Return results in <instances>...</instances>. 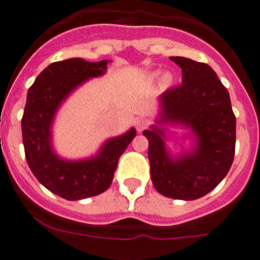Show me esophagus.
Returning <instances> with one entry per match:
<instances>
[{"label":"esophagus","mask_w":260,"mask_h":260,"mask_svg":"<svg viewBox=\"0 0 260 260\" xmlns=\"http://www.w3.org/2000/svg\"><path fill=\"white\" fill-rule=\"evenodd\" d=\"M135 125H136V130L140 131L141 133V131L145 129V127L149 125V120L148 119H138L136 120Z\"/></svg>","instance_id":"obj_1"}]
</instances>
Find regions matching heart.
<instances>
[{
    "label": "heart",
    "instance_id": "1",
    "mask_svg": "<svg viewBox=\"0 0 260 260\" xmlns=\"http://www.w3.org/2000/svg\"><path fill=\"white\" fill-rule=\"evenodd\" d=\"M158 76H159L158 73H154L153 78H156ZM172 81H173V77H172L171 73H166L161 76V83H163L164 86H169V84L172 83Z\"/></svg>",
    "mask_w": 260,
    "mask_h": 260
}]
</instances>
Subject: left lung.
I'll list each match as a JSON object with an SVG mask.
<instances>
[{"mask_svg": "<svg viewBox=\"0 0 260 260\" xmlns=\"http://www.w3.org/2000/svg\"><path fill=\"white\" fill-rule=\"evenodd\" d=\"M182 69V84L159 96L156 125L144 130L148 139L151 182L174 200L204 197L225 178L234 160L236 120L230 96L214 69L183 56H171ZM166 124L191 130L194 145L173 156L166 148Z\"/></svg>", "mask_w": 260, "mask_h": 260, "instance_id": "1", "label": "left lung"}]
</instances>
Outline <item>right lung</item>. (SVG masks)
Masks as SVG:
<instances>
[{
    "label": "right lung",
    "instance_id": "obj_1",
    "mask_svg": "<svg viewBox=\"0 0 260 260\" xmlns=\"http://www.w3.org/2000/svg\"><path fill=\"white\" fill-rule=\"evenodd\" d=\"M111 60L92 63L81 58L55 61L38 76L27 92L21 120L25 156L30 169L45 188L69 201L88 199L106 191L121 154L135 138L131 127L102 144L93 156L63 159L54 151L51 126L60 105L89 78L106 73Z\"/></svg>",
    "mask_w": 260,
    "mask_h": 260
}]
</instances>
